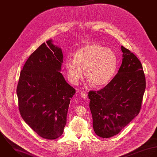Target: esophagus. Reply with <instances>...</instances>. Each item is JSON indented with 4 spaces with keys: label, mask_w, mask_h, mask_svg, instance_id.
<instances>
[{
    "label": "esophagus",
    "mask_w": 157,
    "mask_h": 157,
    "mask_svg": "<svg viewBox=\"0 0 157 157\" xmlns=\"http://www.w3.org/2000/svg\"><path fill=\"white\" fill-rule=\"evenodd\" d=\"M81 98H82L83 99H87V93H86L85 91H81Z\"/></svg>",
    "instance_id": "esophagus-1"
}]
</instances>
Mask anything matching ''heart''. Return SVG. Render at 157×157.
Here are the masks:
<instances>
[{
	"label": "heart",
	"instance_id": "b5f03b06",
	"mask_svg": "<svg viewBox=\"0 0 157 157\" xmlns=\"http://www.w3.org/2000/svg\"><path fill=\"white\" fill-rule=\"evenodd\" d=\"M117 66V56L111 49L98 43H91L79 49L75 59L68 58L66 67L68 76L77 83L84 75L93 87H101L108 84L114 77Z\"/></svg>",
	"mask_w": 157,
	"mask_h": 157
}]
</instances>
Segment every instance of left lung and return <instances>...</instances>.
<instances>
[{
	"label": "left lung",
	"instance_id": "1",
	"mask_svg": "<svg viewBox=\"0 0 157 157\" xmlns=\"http://www.w3.org/2000/svg\"><path fill=\"white\" fill-rule=\"evenodd\" d=\"M122 63L118 73L102 89L90 91V109L96 134L109 138L119 134L141 109L146 79L141 62L121 46Z\"/></svg>",
	"mask_w": 157,
	"mask_h": 157
}]
</instances>
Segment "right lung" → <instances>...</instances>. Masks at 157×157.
<instances>
[{
    "instance_id": "1",
    "label": "right lung",
    "mask_w": 157,
    "mask_h": 157,
    "mask_svg": "<svg viewBox=\"0 0 157 157\" xmlns=\"http://www.w3.org/2000/svg\"><path fill=\"white\" fill-rule=\"evenodd\" d=\"M63 59L61 49L51 40L43 43L25 63L17 87L21 117L46 139L63 134L70 99L75 93L59 71Z\"/></svg>"
}]
</instances>
